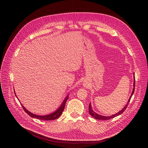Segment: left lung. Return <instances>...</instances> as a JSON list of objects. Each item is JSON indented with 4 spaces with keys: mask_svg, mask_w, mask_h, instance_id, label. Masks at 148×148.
I'll return each mask as SVG.
<instances>
[{
    "mask_svg": "<svg viewBox=\"0 0 148 148\" xmlns=\"http://www.w3.org/2000/svg\"><path fill=\"white\" fill-rule=\"evenodd\" d=\"M135 76H134V88H133V90H132V94H131V96H130V99H128V102H127V103L126 104V105L125 106L123 107V108L122 110H121L119 112H118V113H116V114H114V115H111V116H102V115H99V114H97V113H95L93 110H92V107H91V103H90V105H89V113L90 114V115L93 117V118H94L95 119H99V120H107V119H112V118H114V117H116V116H118V115H121V114H122L124 111H125V110L126 109V108H127V107H128V103H129V102H130V100H131V97H132V95L134 94V91H135Z\"/></svg>",
    "mask_w": 148,
    "mask_h": 148,
    "instance_id": "8db88e82",
    "label": "left lung"
}]
</instances>
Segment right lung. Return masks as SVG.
<instances>
[{
	"instance_id": "1",
	"label": "right lung",
	"mask_w": 148,
	"mask_h": 148,
	"mask_svg": "<svg viewBox=\"0 0 148 148\" xmlns=\"http://www.w3.org/2000/svg\"><path fill=\"white\" fill-rule=\"evenodd\" d=\"M15 94V92H14ZM15 95L16 96V94H15ZM17 97V96H16ZM69 98V96H67L65 99L63 101L62 103H61V106L59 107L58 109H57V110H56V111H54V112L50 114H49V115H35V114H32V112H29V111H27V109H26L25 108V107L23 106V105L22 104V103H21V104H22V107L23 108V110H25V111L32 118H36V119H41V120H45V121H52V120H54L57 118H58L61 115V114L62 113L63 111H64V109L65 108V105H66V101Z\"/></svg>"
}]
</instances>
